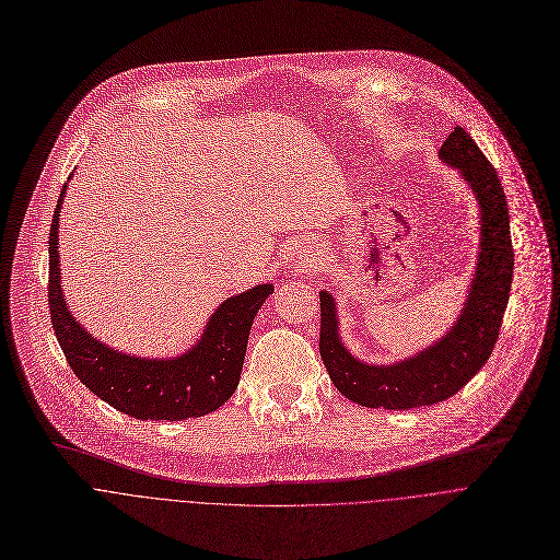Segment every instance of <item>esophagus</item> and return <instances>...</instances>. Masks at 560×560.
I'll return each mask as SVG.
<instances>
[{"instance_id":"1","label":"esophagus","mask_w":560,"mask_h":560,"mask_svg":"<svg viewBox=\"0 0 560 560\" xmlns=\"http://www.w3.org/2000/svg\"><path fill=\"white\" fill-rule=\"evenodd\" d=\"M316 248L314 246H310V244H303L299 250H296V259H294V264H296V268H301V270H312L314 266H316Z\"/></svg>"}]
</instances>
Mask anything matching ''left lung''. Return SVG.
Wrapping results in <instances>:
<instances>
[{
    "label": "left lung",
    "mask_w": 560,
    "mask_h": 560,
    "mask_svg": "<svg viewBox=\"0 0 560 560\" xmlns=\"http://www.w3.org/2000/svg\"><path fill=\"white\" fill-rule=\"evenodd\" d=\"M440 160L462 175L479 207L475 272L464 307L448 331L409 358L387 364L364 362L340 338L336 299L327 290L318 292L323 364L345 398L369 409L431 407L455 396L488 362L499 338L514 268L503 186L494 166L462 127L448 133Z\"/></svg>",
    "instance_id": "left-lung-1"
}]
</instances>
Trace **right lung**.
<instances>
[{"label":"right lung","instance_id":"1","mask_svg":"<svg viewBox=\"0 0 560 560\" xmlns=\"http://www.w3.org/2000/svg\"><path fill=\"white\" fill-rule=\"evenodd\" d=\"M74 171L68 179H72ZM63 184L50 226L48 301L57 340L77 378L109 407L136 420H186L218 411L237 389L253 320L272 283H259L229 296L209 316L202 336L179 355L147 358L118 351L94 338L72 316L59 261V220L66 200Z\"/></svg>","mask_w":560,"mask_h":560}]
</instances>
